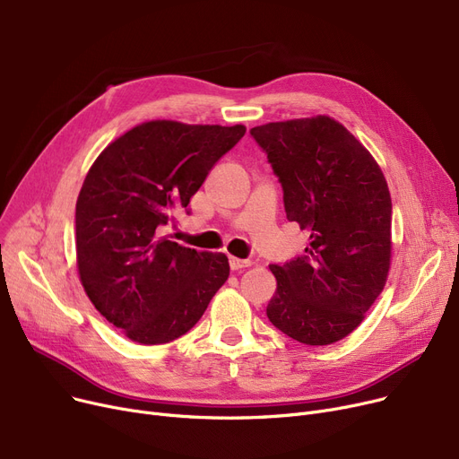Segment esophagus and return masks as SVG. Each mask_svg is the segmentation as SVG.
Listing matches in <instances>:
<instances>
[{"label": "esophagus", "mask_w": 459, "mask_h": 459, "mask_svg": "<svg viewBox=\"0 0 459 459\" xmlns=\"http://www.w3.org/2000/svg\"><path fill=\"white\" fill-rule=\"evenodd\" d=\"M229 264H230V270L236 272V270H242V268H249V266H251V260L230 256V258H229Z\"/></svg>", "instance_id": "1"}]
</instances>
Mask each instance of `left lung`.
Segmentation results:
<instances>
[{
  "label": "left lung",
  "instance_id": "obj_1",
  "mask_svg": "<svg viewBox=\"0 0 459 459\" xmlns=\"http://www.w3.org/2000/svg\"><path fill=\"white\" fill-rule=\"evenodd\" d=\"M284 191L305 255L270 264V322L307 346L342 341L365 320L391 270L393 203L374 156L327 115L251 128Z\"/></svg>",
  "mask_w": 459,
  "mask_h": 459
}]
</instances>
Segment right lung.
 I'll use <instances>...</instances> for the list:
<instances>
[{
	"mask_svg": "<svg viewBox=\"0 0 459 459\" xmlns=\"http://www.w3.org/2000/svg\"><path fill=\"white\" fill-rule=\"evenodd\" d=\"M246 126L149 120L111 141L76 201V264L94 308L130 341L171 342L229 279L225 253L160 236Z\"/></svg>",
	"mask_w": 459,
	"mask_h": 459,
	"instance_id": "right-lung-1",
	"label": "right lung"
}]
</instances>
